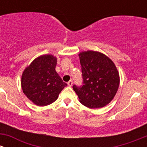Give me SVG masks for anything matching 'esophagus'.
<instances>
[{"mask_svg": "<svg viewBox=\"0 0 147 147\" xmlns=\"http://www.w3.org/2000/svg\"><path fill=\"white\" fill-rule=\"evenodd\" d=\"M72 84H73V82H72V80H69V82H67V85L69 86V87H71V86L72 85Z\"/></svg>", "mask_w": 147, "mask_h": 147, "instance_id": "1", "label": "esophagus"}]
</instances>
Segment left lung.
<instances>
[{"mask_svg":"<svg viewBox=\"0 0 147 147\" xmlns=\"http://www.w3.org/2000/svg\"><path fill=\"white\" fill-rule=\"evenodd\" d=\"M83 84L72 88L80 102L91 109L101 108L115 97L119 85V75L115 63L107 56L97 51L79 54Z\"/></svg>","mask_w":147,"mask_h":147,"instance_id":"left-lung-1","label":"left lung"}]
</instances>
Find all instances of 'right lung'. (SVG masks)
I'll list each match as a JSON object with an SVG mask.
<instances>
[{
    "label": "right lung",
    "mask_w": 147,
    "mask_h": 147,
    "mask_svg": "<svg viewBox=\"0 0 147 147\" xmlns=\"http://www.w3.org/2000/svg\"><path fill=\"white\" fill-rule=\"evenodd\" d=\"M56 65L55 57L43 55L35 58L23 71L21 78L23 93L38 106L54 102L67 86L55 71Z\"/></svg>",
    "instance_id": "right-lung-1"
}]
</instances>
